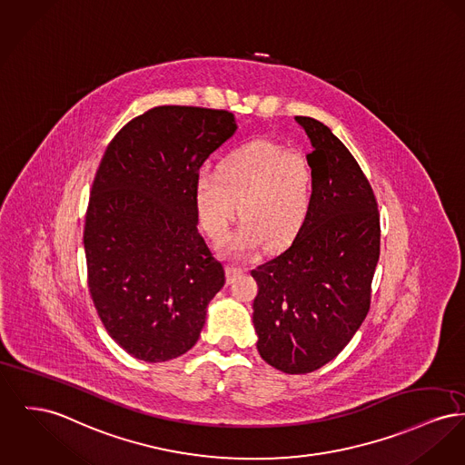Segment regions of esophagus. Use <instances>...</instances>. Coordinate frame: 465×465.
<instances>
[{"label":"esophagus","instance_id":"34e87169","mask_svg":"<svg viewBox=\"0 0 465 465\" xmlns=\"http://www.w3.org/2000/svg\"><path fill=\"white\" fill-rule=\"evenodd\" d=\"M244 272H246V271H244V269H241V267L228 265V267H226V279H228V282H233L237 277H241Z\"/></svg>","mask_w":465,"mask_h":465}]
</instances>
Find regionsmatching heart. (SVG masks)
<instances>
[{"mask_svg":"<svg viewBox=\"0 0 465 465\" xmlns=\"http://www.w3.org/2000/svg\"><path fill=\"white\" fill-rule=\"evenodd\" d=\"M314 173L309 160L290 147L256 140L228 154L219 173L203 170L194 183L196 213L214 241L224 239L239 214L242 224L223 242V252L235 258L288 246L309 218Z\"/></svg>","mask_w":465,"mask_h":465,"instance_id":"1","label":"heart"}]
</instances>
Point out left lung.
<instances>
[{"instance_id":"1","label":"left lung","mask_w":465,"mask_h":465,"mask_svg":"<svg viewBox=\"0 0 465 465\" xmlns=\"http://www.w3.org/2000/svg\"><path fill=\"white\" fill-rule=\"evenodd\" d=\"M295 121L312 145V207L290 247L251 272L252 323L269 365L307 374L339 355L363 323L381 228L374 192L348 147L323 123Z\"/></svg>"}]
</instances>
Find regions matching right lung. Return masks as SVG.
<instances>
[{"mask_svg":"<svg viewBox=\"0 0 465 465\" xmlns=\"http://www.w3.org/2000/svg\"><path fill=\"white\" fill-rule=\"evenodd\" d=\"M235 130L226 110L154 107L121 128L98 166L84 226L89 293L110 337L138 360L190 351L224 286L196 228L194 183Z\"/></svg>","mask_w":465,"mask_h":465,"instance_id":"1","label":"right lung"}]
</instances>
